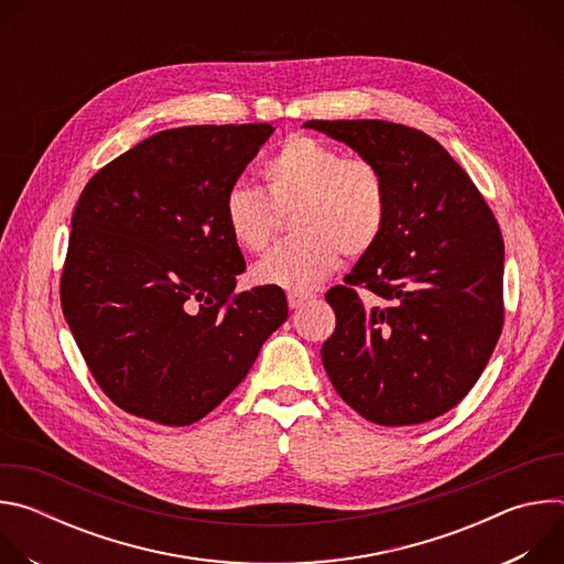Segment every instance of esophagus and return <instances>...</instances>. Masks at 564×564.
<instances>
[{
	"mask_svg": "<svg viewBox=\"0 0 564 564\" xmlns=\"http://www.w3.org/2000/svg\"><path fill=\"white\" fill-rule=\"evenodd\" d=\"M314 296L312 294H296V292H290L288 294V305L292 307V310H299V307H303L305 303H310Z\"/></svg>",
	"mask_w": 564,
	"mask_h": 564,
	"instance_id": "esophagus-1",
	"label": "esophagus"
}]
</instances>
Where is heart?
<instances>
[{
    "instance_id": "b5f03b06",
    "label": "heart",
    "mask_w": 564,
    "mask_h": 564,
    "mask_svg": "<svg viewBox=\"0 0 564 564\" xmlns=\"http://www.w3.org/2000/svg\"><path fill=\"white\" fill-rule=\"evenodd\" d=\"M263 192L234 185L223 200V218L234 243L261 252L274 236L279 214L294 212L299 238L276 246L252 270L261 285L312 292L341 263L366 254L383 231L388 185L368 158H346L341 149L312 135L288 138L261 167Z\"/></svg>"
}]
</instances>
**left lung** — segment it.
I'll use <instances>...</instances> for the list:
<instances>
[{"mask_svg": "<svg viewBox=\"0 0 564 564\" xmlns=\"http://www.w3.org/2000/svg\"><path fill=\"white\" fill-rule=\"evenodd\" d=\"M372 160L388 185L377 243L326 301L337 328L321 361L348 406L411 426L457 406L505 324V240L468 174L424 131L386 120H310ZM364 286V304L354 290Z\"/></svg>", "mask_w": 564, "mask_h": 564, "instance_id": "left-lung-1", "label": "left lung"}]
</instances>
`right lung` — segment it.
<instances>
[{"label": "right lung", "mask_w": 564, "mask_h": 564, "mask_svg": "<svg viewBox=\"0 0 564 564\" xmlns=\"http://www.w3.org/2000/svg\"><path fill=\"white\" fill-rule=\"evenodd\" d=\"M272 131L268 122L158 131L79 194L62 312L122 411L165 426L203 420L288 318L281 288L234 292L246 259L223 218L225 194Z\"/></svg>", "instance_id": "obj_1"}]
</instances>
